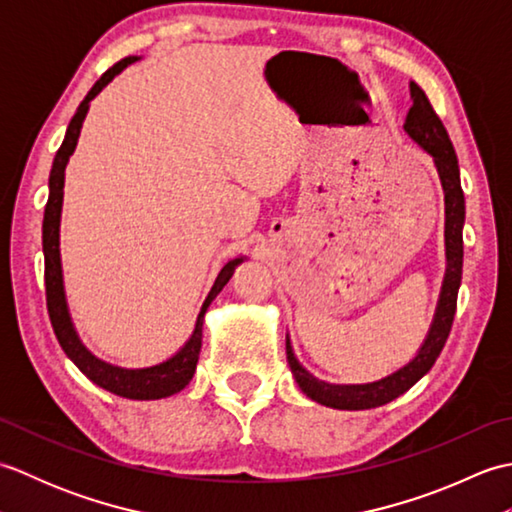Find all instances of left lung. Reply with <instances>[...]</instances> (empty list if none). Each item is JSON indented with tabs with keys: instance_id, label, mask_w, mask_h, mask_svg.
I'll return each instance as SVG.
<instances>
[{
	"instance_id": "8db88e82",
	"label": "left lung",
	"mask_w": 512,
	"mask_h": 512,
	"mask_svg": "<svg viewBox=\"0 0 512 512\" xmlns=\"http://www.w3.org/2000/svg\"><path fill=\"white\" fill-rule=\"evenodd\" d=\"M411 107L405 118V132L413 143H418L433 158V165L438 169V178L444 191V255H447V268H444L442 288L438 297L436 312L429 325V332L418 347L416 356L409 363L398 367L385 378L372 380V383H328L299 363V358L292 350L290 336L286 334V356L290 372L295 376L297 385L310 400L319 405L345 411H361L387 405L394 398L405 394L418 380L429 372L440 356L444 343L449 339L455 303H458V290L462 281V228H464V193L460 184V167L458 156L451 145V138L444 129L438 114L427 99V94L420 90L418 83H409Z\"/></svg>"
}]
</instances>
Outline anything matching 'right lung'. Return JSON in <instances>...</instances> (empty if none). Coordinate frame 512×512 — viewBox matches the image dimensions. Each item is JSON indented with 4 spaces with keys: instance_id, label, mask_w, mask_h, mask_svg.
Returning a JSON list of instances; mask_svg holds the SVG:
<instances>
[{
    "instance_id": "obj_1",
    "label": "right lung",
    "mask_w": 512,
    "mask_h": 512,
    "mask_svg": "<svg viewBox=\"0 0 512 512\" xmlns=\"http://www.w3.org/2000/svg\"><path fill=\"white\" fill-rule=\"evenodd\" d=\"M140 57H125L112 65L99 81L94 83V88L88 92V96L76 107V114L68 125V132H65L63 143L54 156L50 180H48V204L46 213H43V257H46V301H48V314L52 321L54 334H57L59 345L63 352L68 354L70 361L81 369V372L88 376L94 385H99L107 391H112L116 396H123L129 400H158L178 394L180 389L191 383L195 374V365H198L200 358V347H202V323L204 314L209 310L211 301L220 295V290L228 284V279L233 277L235 268L244 262V255L231 259L220 273L215 277V284L211 286L209 295H206L198 321H195V328L176 354H171L162 363L149 365V367H121L114 363H107L103 358L94 356L88 347L83 345L79 332L74 328L68 297H65V284H63V266H61V209H63V184H65V167H68V160L74 154L76 143H79L81 127L85 116L90 112V101L99 94L107 83H110L116 74H121L127 65H132Z\"/></svg>"
}]
</instances>
